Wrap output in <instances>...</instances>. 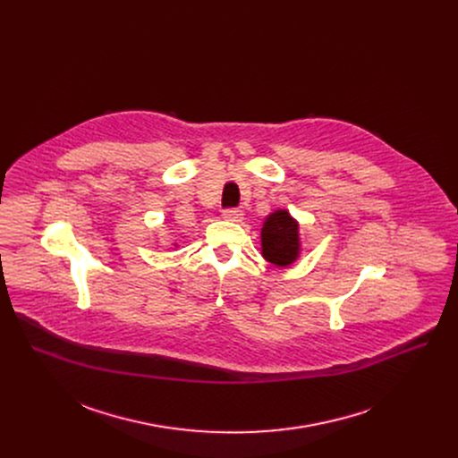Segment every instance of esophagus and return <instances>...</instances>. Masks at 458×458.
I'll use <instances>...</instances> for the list:
<instances>
[{"label":"esophagus","mask_w":458,"mask_h":458,"mask_svg":"<svg viewBox=\"0 0 458 458\" xmlns=\"http://www.w3.org/2000/svg\"><path fill=\"white\" fill-rule=\"evenodd\" d=\"M225 219L239 223V221L244 219V214L241 210H237V208H230V210H225Z\"/></svg>","instance_id":"1"}]
</instances>
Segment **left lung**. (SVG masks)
Segmentation results:
<instances>
[{
    "label": "left lung",
    "instance_id": "1",
    "mask_svg": "<svg viewBox=\"0 0 458 458\" xmlns=\"http://www.w3.org/2000/svg\"><path fill=\"white\" fill-rule=\"evenodd\" d=\"M260 248L263 257L276 267H290L301 253L299 223L288 210L270 214L260 230Z\"/></svg>",
    "mask_w": 458,
    "mask_h": 458
}]
</instances>
